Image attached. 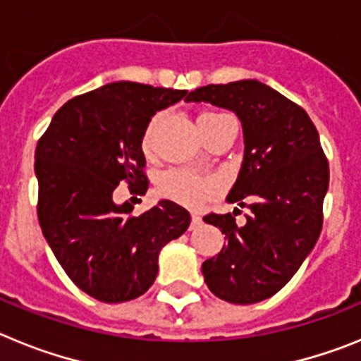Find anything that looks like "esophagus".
Returning a JSON list of instances; mask_svg holds the SVG:
<instances>
[{
    "label": "esophagus",
    "instance_id": "esophagus-1",
    "mask_svg": "<svg viewBox=\"0 0 361 361\" xmlns=\"http://www.w3.org/2000/svg\"><path fill=\"white\" fill-rule=\"evenodd\" d=\"M200 222H202V216H200L197 212H191V228H197V226H200Z\"/></svg>",
    "mask_w": 361,
    "mask_h": 361
}]
</instances>
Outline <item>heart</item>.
<instances>
[{
    "instance_id": "1",
    "label": "heart",
    "mask_w": 361,
    "mask_h": 361,
    "mask_svg": "<svg viewBox=\"0 0 361 361\" xmlns=\"http://www.w3.org/2000/svg\"><path fill=\"white\" fill-rule=\"evenodd\" d=\"M213 116H220V114H215V111H204V114L199 116V119ZM153 123H155V121H153ZM153 123L148 126V130H146L145 133V139H142L145 146H148L149 139H152ZM159 190H161L162 195L170 197V199L173 200H178V202L195 204L208 193L209 180L191 170H170L166 171V173H162L161 180H159Z\"/></svg>"
}]
</instances>
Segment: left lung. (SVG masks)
<instances>
[{
    "label": "left lung",
    "mask_w": 361,
    "mask_h": 361,
    "mask_svg": "<svg viewBox=\"0 0 361 361\" xmlns=\"http://www.w3.org/2000/svg\"><path fill=\"white\" fill-rule=\"evenodd\" d=\"M186 103L226 108L242 123L244 159L226 200L251 199V213L242 226L237 212L204 216L228 244L202 264V275L219 298L257 304L279 293L317 244L329 162L304 108L257 79L202 86Z\"/></svg>",
    "instance_id": "1"
}]
</instances>
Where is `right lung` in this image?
I'll use <instances>...</instances> for the list:
<instances>
[{
	"mask_svg": "<svg viewBox=\"0 0 361 361\" xmlns=\"http://www.w3.org/2000/svg\"><path fill=\"white\" fill-rule=\"evenodd\" d=\"M186 94L110 82L63 104L37 142L41 231L70 280L101 302L145 295L157 276L161 250L190 226V213L171 200L139 216H132L130 202H114L123 180L146 193V128Z\"/></svg>",
	"mask_w": 361,
	"mask_h": 361,
	"instance_id": "obj_1",
	"label": "right lung"
}]
</instances>
